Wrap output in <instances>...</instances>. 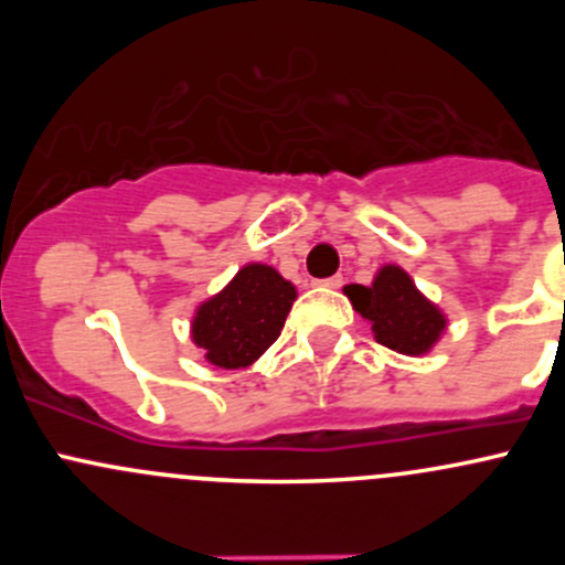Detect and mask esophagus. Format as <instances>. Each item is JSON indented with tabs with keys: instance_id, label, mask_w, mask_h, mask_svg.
Returning a JSON list of instances; mask_svg holds the SVG:
<instances>
[{
	"instance_id": "1",
	"label": "esophagus",
	"mask_w": 565,
	"mask_h": 565,
	"mask_svg": "<svg viewBox=\"0 0 565 565\" xmlns=\"http://www.w3.org/2000/svg\"><path fill=\"white\" fill-rule=\"evenodd\" d=\"M317 287H324V289H341V284H344V278L341 276H330V278H322V281H315Z\"/></svg>"
}]
</instances>
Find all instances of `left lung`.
Returning <instances> with one entry per match:
<instances>
[{
  "mask_svg": "<svg viewBox=\"0 0 565 565\" xmlns=\"http://www.w3.org/2000/svg\"><path fill=\"white\" fill-rule=\"evenodd\" d=\"M344 292L352 309L372 322L374 339L402 355H426L446 330V315L398 265H383L369 287L350 284Z\"/></svg>",
  "mask_w": 565,
  "mask_h": 565,
  "instance_id": "left-lung-1",
  "label": "left lung"
}]
</instances>
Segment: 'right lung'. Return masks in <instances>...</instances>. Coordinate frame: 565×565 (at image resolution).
I'll return each mask as SVG.
<instances>
[{"instance_id": "1", "label": "right lung", "mask_w": 565, "mask_h": 565, "mask_svg": "<svg viewBox=\"0 0 565 565\" xmlns=\"http://www.w3.org/2000/svg\"><path fill=\"white\" fill-rule=\"evenodd\" d=\"M295 292L270 265L241 267L237 276L204 300L191 322V339L218 369H246L281 335Z\"/></svg>"}]
</instances>
